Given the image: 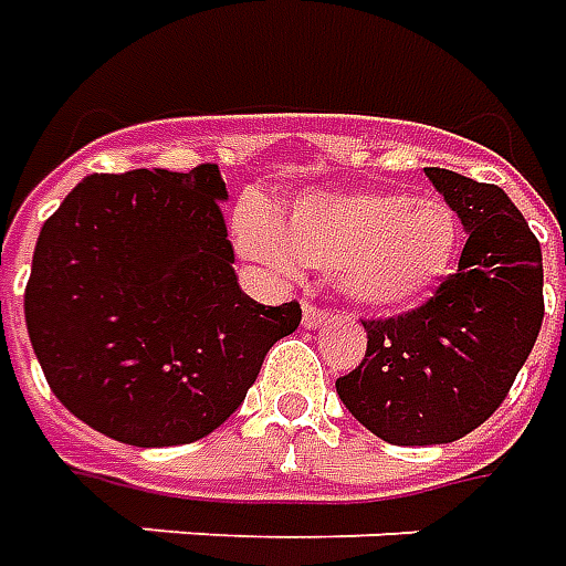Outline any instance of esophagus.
I'll return each mask as SVG.
<instances>
[{"label":"esophagus","instance_id":"obj_1","mask_svg":"<svg viewBox=\"0 0 566 566\" xmlns=\"http://www.w3.org/2000/svg\"><path fill=\"white\" fill-rule=\"evenodd\" d=\"M323 323H328V311H323V307H316V304H304V326L307 328H316L323 326Z\"/></svg>","mask_w":566,"mask_h":566}]
</instances>
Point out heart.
I'll return each mask as SVG.
<instances>
[{
	"label": "heart",
	"instance_id": "1",
	"mask_svg": "<svg viewBox=\"0 0 566 566\" xmlns=\"http://www.w3.org/2000/svg\"><path fill=\"white\" fill-rule=\"evenodd\" d=\"M240 247L274 271L298 259L332 271L340 295L371 311L423 302L457 255L454 212L436 198L384 191H323L295 200L283 228L268 212H238Z\"/></svg>",
	"mask_w": 566,
	"mask_h": 566
}]
</instances>
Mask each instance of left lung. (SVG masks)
<instances>
[{"label": "left lung", "mask_w": 566, "mask_h": 566, "mask_svg": "<svg viewBox=\"0 0 566 566\" xmlns=\"http://www.w3.org/2000/svg\"><path fill=\"white\" fill-rule=\"evenodd\" d=\"M469 231L454 274L405 314L363 319V363L340 402L390 444H444L494 415L531 356L546 302L543 252L500 186L427 167Z\"/></svg>", "instance_id": "left-lung-1"}]
</instances>
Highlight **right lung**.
<instances>
[{
	"label": "right lung",
	"instance_id": "obj_1",
	"mask_svg": "<svg viewBox=\"0 0 566 566\" xmlns=\"http://www.w3.org/2000/svg\"><path fill=\"white\" fill-rule=\"evenodd\" d=\"M219 164L94 174L48 219L23 292L48 387L136 448L188 444L243 402L302 304L238 286Z\"/></svg>",
	"mask_w": 566,
	"mask_h": 566
}]
</instances>
